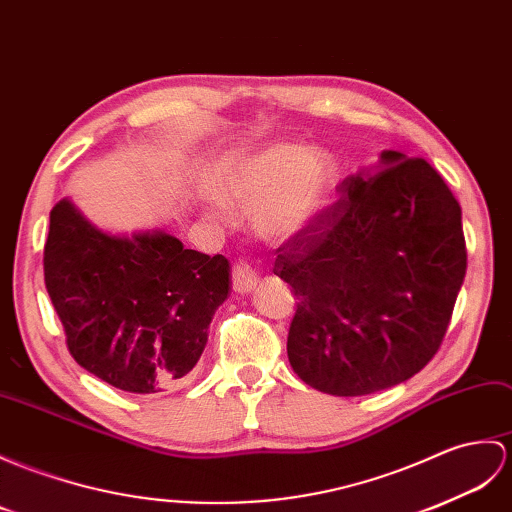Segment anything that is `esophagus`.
<instances>
[{
	"label": "esophagus",
	"mask_w": 512,
	"mask_h": 512,
	"mask_svg": "<svg viewBox=\"0 0 512 512\" xmlns=\"http://www.w3.org/2000/svg\"><path fill=\"white\" fill-rule=\"evenodd\" d=\"M259 277L257 272L246 264V261H237L235 268H233V290L237 294H248L255 290Z\"/></svg>",
	"instance_id": "34e87169"
}]
</instances>
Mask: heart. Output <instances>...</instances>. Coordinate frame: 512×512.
<instances>
[{
	"instance_id": "1",
	"label": "heart",
	"mask_w": 512,
	"mask_h": 512,
	"mask_svg": "<svg viewBox=\"0 0 512 512\" xmlns=\"http://www.w3.org/2000/svg\"><path fill=\"white\" fill-rule=\"evenodd\" d=\"M336 165L327 152L310 144L279 141L233 161L222 176L229 205L253 209L259 237L288 242L312 229L329 205Z\"/></svg>"
}]
</instances>
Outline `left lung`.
I'll return each instance as SVG.
<instances>
[{
  "instance_id": "8db88e82",
  "label": "left lung",
  "mask_w": 512,
  "mask_h": 512,
  "mask_svg": "<svg viewBox=\"0 0 512 512\" xmlns=\"http://www.w3.org/2000/svg\"><path fill=\"white\" fill-rule=\"evenodd\" d=\"M312 229L279 248L292 285L288 360L307 386L360 397L434 358L467 272L462 211L425 159L384 150Z\"/></svg>"
}]
</instances>
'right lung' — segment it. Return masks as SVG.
<instances>
[{
    "instance_id": "1",
    "label": "right lung",
    "mask_w": 512,
    "mask_h": 512,
    "mask_svg": "<svg viewBox=\"0 0 512 512\" xmlns=\"http://www.w3.org/2000/svg\"><path fill=\"white\" fill-rule=\"evenodd\" d=\"M45 288L85 371L135 395L192 371L229 296V261L165 231L109 233L69 198L50 211Z\"/></svg>"
}]
</instances>
